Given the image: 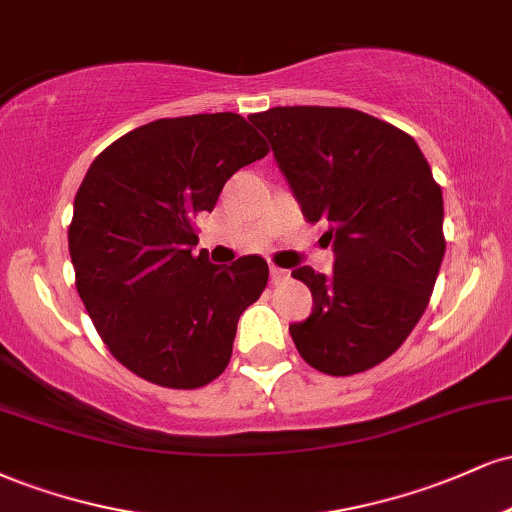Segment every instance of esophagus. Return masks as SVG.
Returning <instances> with one entry per match:
<instances>
[{
	"label": "esophagus",
	"instance_id": "obj_1",
	"mask_svg": "<svg viewBox=\"0 0 512 512\" xmlns=\"http://www.w3.org/2000/svg\"><path fill=\"white\" fill-rule=\"evenodd\" d=\"M269 279H272V284H281V281L289 279V272H286V269H281V267H272V269H269Z\"/></svg>",
	"mask_w": 512,
	"mask_h": 512
}]
</instances>
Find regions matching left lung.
<instances>
[{"label":"left lung","instance_id":"obj_1","mask_svg":"<svg viewBox=\"0 0 512 512\" xmlns=\"http://www.w3.org/2000/svg\"><path fill=\"white\" fill-rule=\"evenodd\" d=\"M248 120L308 221H325L332 274L293 269L313 310L289 332L310 366L354 375L385 361L424 315L445 255L443 192L419 144L351 108L293 105Z\"/></svg>","mask_w":512,"mask_h":512}]
</instances>
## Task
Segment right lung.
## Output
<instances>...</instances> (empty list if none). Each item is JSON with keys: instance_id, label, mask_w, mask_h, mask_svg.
<instances>
[{"instance_id": "add662e5", "label": "right lung", "mask_w": 512, "mask_h": 512, "mask_svg": "<svg viewBox=\"0 0 512 512\" xmlns=\"http://www.w3.org/2000/svg\"><path fill=\"white\" fill-rule=\"evenodd\" d=\"M238 113L163 117L113 142L74 199L69 255L76 291L113 356L149 383L195 390L231 361L238 320L269 267L199 252L192 219L223 185L267 156Z\"/></svg>"}]
</instances>
